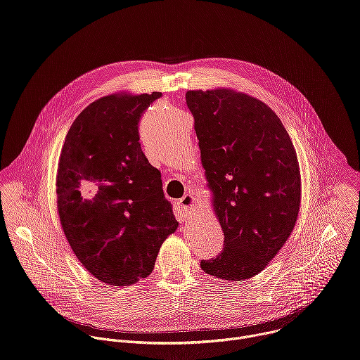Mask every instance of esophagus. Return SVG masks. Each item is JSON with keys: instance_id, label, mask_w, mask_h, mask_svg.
Masks as SVG:
<instances>
[{"instance_id": "esophagus-1", "label": "esophagus", "mask_w": 360, "mask_h": 360, "mask_svg": "<svg viewBox=\"0 0 360 360\" xmlns=\"http://www.w3.org/2000/svg\"><path fill=\"white\" fill-rule=\"evenodd\" d=\"M195 196L192 193H185L179 200H178V207L181 208V211L184 212V218L186 219L188 215L193 211V207H195Z\"/></svg>"}]
</instances>
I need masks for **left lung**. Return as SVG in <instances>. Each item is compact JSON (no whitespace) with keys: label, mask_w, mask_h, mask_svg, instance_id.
<instances>
[{"label":"left lung","mask_w":360,"mask_h":360,"mask_svg":"<svg viewBox=\"0 0 360 360\" xmlns=\"http://www.w3.org/2000/svg\"><path fill=\"white\" fill-rule=\"evenodd\" d=\"M185 96L225 236L222 252L200 261V268L221 279H249L293 231L300 205L296 150L278 115L259 99L225 88Z\"/></svg>","instance_id":"1"}]
</instances>
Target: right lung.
<instances>
[{"instance_id": "obj_1", "label": "right lung", "mask_w": 360, "mask_h": 360, "mask_svg": "<svg viewBox=\"0 0 360 360\" xmlns=\"http://www.w3.org/2000/svg\"><path fill=\"white\" fill-rule=\"evenodd\" d=\"M162 92L108 95L71 125L58 164V214L78 261L96 279L146 278L178 222L161 172L139 143V121Z\"/></svg>"}]
</instances>
